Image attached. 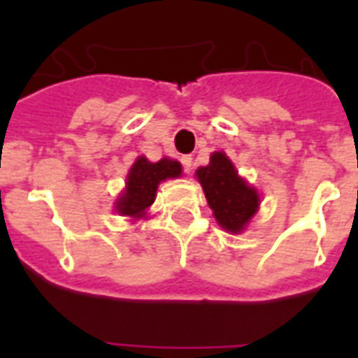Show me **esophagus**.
Segmentation results:
<instances>
[{
    "instance_id": "esophagus-1",
    "label": "esophagus",
    "mask_w": 358,
    "mask_h": 358,
    "mask_svg": "<svg viewBox=\"0 0 358 358\" xmlns=\"http://www.w3.org/2000/svg\"><path fill=\"white\" fill-rule=\"evenodd\" d=\"M180 162H182V165H184L185 173L189 174L191 169H193V157H191V156H182V157H180Z\"/></svg>"
}]
</instances>
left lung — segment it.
I'll list each match as a JSON object with an SVG mask.
<instances>
[{"instance_id": "8db88e82", "label": "left lung", "mask_w": 358, "mask_h": 358, "mask_svg": "<svg viewBox=\"0 0 358 358\" xmlns=\"http://www.w3.org/2000/svg\"><path fill=\"white\" fill-rule=\"evenodd\" d=\"M208 206L213 210V217L221 229L230 234H239L249 224L258 206V191L245 182L236 171L224 152H213L206 167L196 169Z\"/></svg>"}]
</instances>
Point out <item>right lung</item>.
I'll return each mask as SVG.
<instances>
[{
  "mask_svg": "<svg viewBox=\"0 0 358 358\" xmlns=\"http://www.w3.org/2000/svg\"><path fill=\"white\" fill-rule=\"evenodd\" d=\"M182 165L176 159L163 157L150 163L145 156L135 159L126 176V187L115 201V210L120 215L134 219H145L146 210L156 201L157 185L167 178H178Z\"/></svg>",
  "mask_w": 358,
  "mask_h": 358,
  "instance_id": "right-lung-1",
  "label": "right lung"
}]
</instances>
